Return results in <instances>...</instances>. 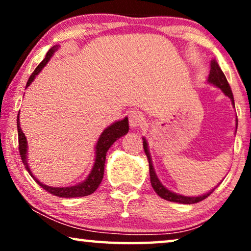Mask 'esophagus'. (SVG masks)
Here are the masks:
<instances>
[{"instance_id": "esophagus-1", "label": "esophagus", "mask_w": 251, "mask_h": 251, "mask_svg": "<svg viewBox=\"0 0 251 251\" xmlns=\"http://www.w3.org/2000/svg\"><path fill=\"white\" fill-rule=\"evenodd\" d=\"M144 122H145V119H144V115L139 111L130 112L129 123L132 129L140 128V126L144 125Z\"/></svg>"}]
</instances>
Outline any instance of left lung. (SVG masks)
<instances>
[{
    "mask_svg": "<svg viewBox=\"0 0 251 251\" xmlns=\"http://www.w3.org/2000/svg\"><path fill=\"white\" fill-rule=\"evenodd\" d=\"M208 83L214 84L217 88L221 89V90L225 94V96H227V97L231 99L232 104L234 106V98H233L231 87H229L224 73H223V71L221 70V67H219V65L215 59L211 60V64H210V73H209V76H208ZM236 128H238V120H236ZM143 145H144V151H145V154L150 164L151 184H152V187L154 188V191L156 192V194L162 199H164V200L171 201V202H178V203H184V204H192V203H197V202L204 200L205 198H208L209 195L215 191L214 188V190L209 191L208 193H205L203 195H199V197H185V195H180L169 191L166 186H163L162 183H161L160 179L156 176L155 170H154L153 168L152 157H151V154L149 151V144H147V140L145 138H143Z\"/></svg>",
    "mask_w": 251,
    "mask_h": 251,
    "instance_id": "1",
    "label": "left lung"
}]
</instances>
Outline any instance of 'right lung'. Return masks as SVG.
<instances>
[{
  "mask_svg": "<svg viewBox=\"0 0 251 251\" xmlns=\"http://www.w3.org/2000/svg\"><path fill=\"white\" fill-rule=\"evenodd\" d=\"M59 46H53L51 49L47 52V56L44 59L41 61L39 66L35 68V71L33 72L30 75L28 81H27L26 88L29 87V84L34 81V78L37 74L42 71V68L48 64V61L50 60V58L52 57V54L56 52ZM17 128H18V142H19V153L22 156L23 163L25 166L26 170L28 171L30 176L33 177V179L40 185L43 190H46L49 193L56 195V197L60 198H80V197H87L94 193L97 190L99 185H100L102 177H104V168H105V160H106V153L109 147H111L114 142H116L119 138H121L122 136H125L129 131V122L128 118H125L121 121H116L107 126L97 140L96 144V156H95V163L94 167L90 171V174L88 175V177L85 178V180L82 183H78L74 186H68V187H52L48 186L46 184H42L37 178L32 174V171L29 169L28 162H27V139L25 135H24L22 128H20V122H19V114L17 118Z\"/></svg>",
  "mask_w": 251,
  "mask_h": 251,
  "instance_id": "right-lung-1",
  "label": "right lung"
}]
</instances>
